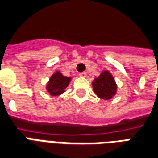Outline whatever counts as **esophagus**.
<instances>
[{"mask_svg": "<svg viewBox=\"0 0 158 158\" xmlns=\"http://www.w3.org/2000/svg\"><path fill=\"white\" fill-rule=\"evenodd\" d=\"M79 76H80L81 77H86V72H81L80 74H79Z\"/></svg>", "mask_w": 158, "mask_h": 158, "instance_id": "34e87169", "label": "esophagus"}]
</instances>
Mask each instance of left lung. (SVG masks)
Segmentation results:
<instances>
[{
	"label": "left lung",
	"instance_id": "8db88e82",
	"mask_svg": "<svg viewBox=\"0 0 158 158\" xmlns=\"http://www.w3.org/2000/svg\"><path fill=\"white\" fill-rule=\"evenodd\" d=\"M94 93L102 100H110L117 94V85L113 76L107 70L101 72L92 81Z\"/></svg>",
	"mask_w": 158,
	"mask_h": 158
}]
</instances>
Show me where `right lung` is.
<instances>
[{
  "label": "right lung",
  "instance_id": "1",
  "mask_svg": "<svg viewBox=\"0 0 158 158\" xmlns=\"http://www.w3.org/2000/svg\"><path fill=\"white\" fill-rule=\"evenodd\" d=\"M72 81V77L63 76L59 71H56L47 81L46 89L51 96L56 97L66 92V88Z\"/></svg>",
  "mask_w": 158,
  "mask_h": 158
}]
</instances>
